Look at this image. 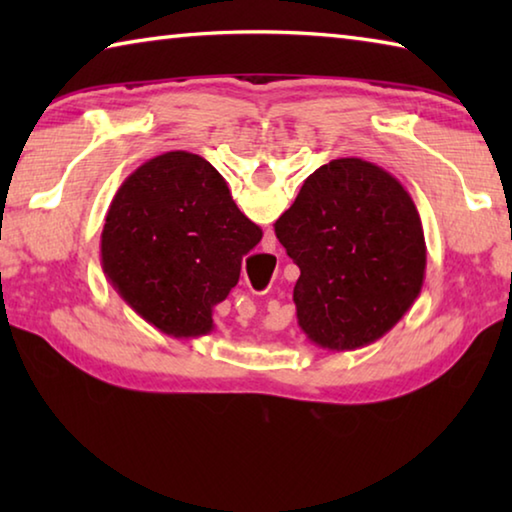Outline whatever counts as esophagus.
<instances>
[{"label": "esophagus", "mask_w": 512, "mask_h": 512, "mask_svg": "<svg viewBox=\"0 0 512 512\" xmlns=\"http://www.w3.org/2000/svg\"><path fill=\"white\" fill-rule=\"evenodd\" d=\"M266 291H268V287H266Z\"/></svg>", "instance_id": "esophagus-1"}]
</instances>
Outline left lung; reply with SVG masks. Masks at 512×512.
<instances>
[{
  "label": "left lung",
  "mask_w": 512,
  "mask_h": 512,
  "mask_svg": "<svg viewBox=\"0 0 512 512\" xmlns=\"http://www.w3.org/2000/svg\"><path fill=\"white\" fill-rule=\"evenodd\" d=\"M298 264V325L327 350L363 348L418 300L427 268L422 221L397 178L361 158L323 164L275 221Z\"/></svg>",
  "instance_id": "left-lung-1"
}]
</instances>
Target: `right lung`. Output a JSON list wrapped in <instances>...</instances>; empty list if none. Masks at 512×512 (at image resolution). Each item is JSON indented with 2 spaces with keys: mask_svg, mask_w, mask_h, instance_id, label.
I'll return each instance as SVG.
<instances>
[{
  "mask_svg": "<svg viewBox=\"0 0 512 512\" xmlns=\"http://www.w3.org/2000/svg\"><path fill=\"white\" fill-rule=\"evenodd\" d=\"M262 239L223 176L196 153L169 151L128 176L101 232V266L146 323L176 339L214 329L212 309Z\"/></svg>",
  "mask_w": 512,
  "mask_h": 512,
  "instance_id": "right-lung-1",
  "label": "right lung"
}]
</instances>
